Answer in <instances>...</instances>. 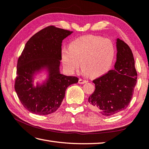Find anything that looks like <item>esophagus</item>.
Returning <instances> with one entry per match:
<instances>
[{"mask_svg": "<svg viewBox=\"0 0 149 149\" xmlns=\"http://www.w3.org/2000/svg\"><path fill=\"white\" fill-rule=\"evenodd\" d=\"M87 82H88V81L85 79H80L79 80V84H84L86 83Z\"/></svg>", "mask_w": 149, "mask_h": 149, "instance_id": "obj_1", "label": "esophagus"}]
</instances>
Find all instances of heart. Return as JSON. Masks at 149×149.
<instances>
[{"instance_id":"obj_1","label":"heart","mask_w":149,"mask_h":149,"mask_svg":"<svg viewBox=\"0 0 149 149\" xmlns=\"http://www.w3.org/2000/svg\"><path fill=\"white\" fill-rule=\"evenodd\" d=\"M116 49L109 39L88 35L70 43L69 48L61 49L63 65L70 73L74 72L80 66L84 74L99 77L109 70L115 57Z\"/></svg>"}]
</instances>
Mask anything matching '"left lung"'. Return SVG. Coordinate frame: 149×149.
Instances as JSON below:
<instances>
[{"label":"left lung","instance_id":"1","mask_svg":"<svg viewBox=\"0 0 149 149\" xmlns=\"http://www.w3.org/2000/svg\"><path fill=\"white\" fill-rule=\"evenodd\" d=\"M116 47L114 69L93 81L95 89L88 97L90 109L106 116L116 114L129 106L138 77L129 45L117 39Z\"/></svg>","mask_w":149,"mask_h":149}]
</instances>
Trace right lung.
Segmentation results:
<instances>
[{
	"label": "right lung",
	"instance_id": "1",
	"mask_svg": "<svg viewBox=\"0 0 149 149\" xmlns=\"http://www.w3.org/2000/svg\"><path fill=\"white\" fill-rule=\"evenodd\" d=\"M73 31L48 26L26 42L17 66L15 90L20 103L35 114L47 115L59 109L65 91L79 79L60 73L61 46ZM45 69L48 77L41 85L33 84L34 75Z\"/></svg>",
	"mask_w": 149,
	"mask_h": 149
}]
</instances>
